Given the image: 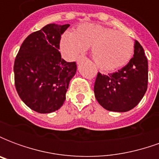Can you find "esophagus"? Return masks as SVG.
Here are the masks:
<instances>
[{
    "instance_id": "34e87169",
    "label": "esophagus",
    "mask_w": 159,
    "mask_h": 159,
    "mask_svg": "<svg viewBox=\"0 0 159 159\" xmlns=\"http://www.w3.org/2000/svg\"><path fill=\"white\" fill-rule=\"evenodd\" d=\"M87 58L85 57V56H81V57H79L78 59H77V60H76V62H77V64H79V63H81L83 60H84V59H86Z\"/></svg>"
}]
</instances>
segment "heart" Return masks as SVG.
<instances>
[{
	"label": "heart",
	"instance_id": "heart-1",
	"mask_svg": "<svg viewBox=\"0 0 159 159\" xmlns=\"http://www.w3.org/2000/svg\"><path fill=\"white\" fill-rule=\"evenodd\" d=\"M90 47L97 66L114 70L127 65L134 53L133 40L124 33L96 24H83L60 40V50L68 59H75Z\"/></svg>",
	"mask_w": 159,
	"mask_h": 159
}]
</instances>
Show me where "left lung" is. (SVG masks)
<instances>
[{"instance_id":"1","label":"left lung","mask_w":159,"mask_h":159,"mask_svg":"<svg viewBox=\"0 0 159 159\" xmlns=\"http://www.w3.org/2000/svg\"><path fill=\"white\" fill-rule=\"evenodd\" d=\"M148 63L139 42H134V57L122 69L108 75L98 73L94 95L100 106L111 111L124 112L139 104L147 89Z\"/></svg>"}]
</instances>
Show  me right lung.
Here are the masks:
<instances>
[{
  "instance_id": "right-lung-1",
  "label": "right lung",
  "mask_w": 159,
  "mask_h": 159,
  "mask_svg": "<svg viewBox=\"0 0 159 159\" xmlns=\"http://www.w3.org/2000/svg\"><path fill=\"white\" fill-rule=\"evenodd\" d=\"M70 25L49 24L24 41L14 61V82L20 99L31 110L50 113L66 100L76 62H66L59 52L61 35Z\"/></svg>"
}]
</instances>
